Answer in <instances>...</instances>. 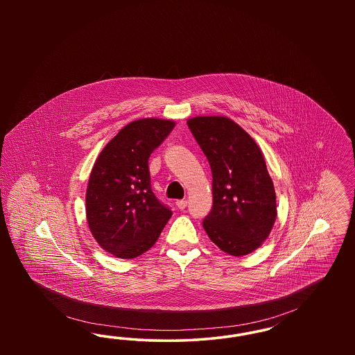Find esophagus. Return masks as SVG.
<instances>
[{
  "mask_svg": "<svg viewBox=\"0 0 355 355\" xmlns=\"http://www.w3.org/2000/svg\"><path fill=\"white\" fill-rule=\"evenodd\" d=\"M175 205H177V207H178L180 210H185L186 206H187V201H186V200H180V201L175 202Z\"/></svg>",
  "mask_w": 355,
  "mask_h": 355,
  "instance_id": "obj_1",
  "label": "esophagus"
}]
</instances>
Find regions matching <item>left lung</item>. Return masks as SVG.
<instances>
[{"label":"left lung","instance_id":"1","mask_svg":"<svg viewBox=\"0 0 355 355\" xmlns=\"http://www.w3.org/2000/svg\"><path fill=\"white\" fill-rule=\"evenodd\" d=\"M187 126L213 174V207L203 229L225 253H252L277 218L275 190L258 145L234 121L194 117Z\"/></svg>","mask_w":355,"mask_h":355}]
</instances>
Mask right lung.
I'll use <instances>...</instances> for the list:
<instances>
[{
	"mask_svg": "<svg viewBox=\"0 0 355 355\" xmlns=\"http://www.w3.org/2000/svg\"><path fill=\"white\" fill-rule=\"evenodd\" d=\"M174 122H130L100 153L86 190V218L98 245L119 258H135L157 242L173 211L153 193L149 157Z\"/></svg>",
	"mask_w": 355,
	"mask_h": 355,
	"instance_id": "1",
	"label": "right lung"
}]
</instances>
